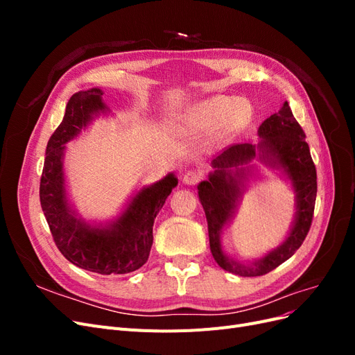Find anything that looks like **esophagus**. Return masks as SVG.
Segmentation results:
<instances>
[{"label": "esophagus", "mask_w": 355, "mask_h": 355, "mask_svg": "<svg viewBox=\"0 0 355 355\" xmlns=\"http://www.w3.org/2000/svg\"><path fill=\"white\" fill-rule=\"evenodd\" d=\"M202 179V173L198 170H188L184 175V184L185 185H197Z\"/></svg>", "instance_id": "34e87169"}]
</instances>
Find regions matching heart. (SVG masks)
Returning <instances> with one entry per match:
<instances>
[{
	"instance_id": "obj_1",
	"label": "heart",
	"mask_w": 355,
	"mask_h": 355,
	"mask_svg": "<svg viewBox=\"0 0 355 355\" xmlns=\"http://www.w3.org/2000/svg\"><path fill=\"white\" fill-rule=\"evenodd\" d=\"M252 114V105L247 101H235L228 96H213L192 106L187 114V123L198 130L219 125L222 135L228 136L245 127Z\"/></svg>"
}]
</instances>
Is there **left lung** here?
Listing matches in <instances>:
<instances>
[{"mask_svg": "<svg viewBox=\"0 0 355 355\" xmlns=\"http://www.w3.org/2000/svg\"><path fill=\"white\" fill-rule=\"evenodd\" d=\"M257 135L261 137L257 145L234 144L225 148L222 154L213 159V167H216L214 173L210 175L209 180H204L198 185V197L207 218L210 250L214 261L222 270L243 277L265 275L295 254L302 245L313 223L317 197L315 164L311 158L302 127L296 121L287 102L283 103V108L277 114L266 118L257 128ZM254 156L285 168L297 191L298 211L294 228L286 241L262 260L244 266L224 256L220 249L218 237L223 225L233 212L241 195L238 187L241 173L232 175L229 168L243 164Z\"/></svg>", "mask_w": 355, "mask_h": 355, "instance_id": "8db88e82", "label": "left lung"}]
</instances>
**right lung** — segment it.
I'll list each match as a JSON object with an SVG mask.
<instances>
[{"label":"right lung","instance_id":"obj_1","mask_svg":"<svg viewBox=\"0 0 355 355\" xmlns=\"http://www.w3.org/2000/svg\"><path fill=\"white\" fill-rule=\"evenodd\" d=\"M102 94L101 89L72 94L62 123L47 144L40 201L53 240L71 263L102 275L128 274L148 261L154 241V220L171 189L178 185V179L167 175L157 184L144 188L111 228H93L75 219L65 192L63 149L89 124L93 114L105 110Z\"/></svg>","mask_w":355,"mask_h":355}]
</instances>
